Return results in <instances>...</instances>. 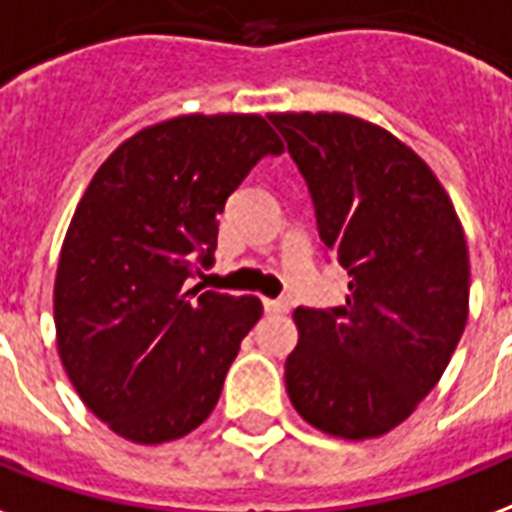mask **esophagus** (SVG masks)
I'll list each match as a JSON object with an SVG mask.
<instances>
[{
    "mask_svg": "<svg viewBox=\"0 0 512 512\" xmlns=\"http://www.w3.org/2000/svg\"><path fill=\"white\" fill-rule=\"evenodd\" d=\"M264 311L289 313V311H292V300H289V297H278V300H264Z\"/></svg>",
    "mask_w": 512,
    "mask_h": 512,
    "instance_id": "obj_1",
    "label": "esophagus"
}]
</instances>
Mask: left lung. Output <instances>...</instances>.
Listing matches in <instances>:
<instances>
[{"mask_svg": "<svg viewBox=\"0 0 512 512\" xmlns=\"http://www.w3.org/2000/svg\"><path fill=\"white\" fill-rule=\"evenodd\" d=\"M319 237L349 272L338 308H297L286 390L302 420L382 436L434 390L469 311V251L445 188L412 149L349 114H270Z\"/></svg>", "mask_w": 512, "mask_h": 512, "instance_id": "obj_1", "label": "left lung"}]
</instances>
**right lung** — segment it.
<instances>
[{
	"label": "right lung",
	"instance_id": "obj_1",
	"mask_svg": "<svg viewBox=\"0 0 512 512\" xmlns=\"http://www.w3.org/2000/svg\"><path fill=\"white\" fill-rule=\"evenodd\" d=\"M283 144L256 114H190L128 138L70 220L57 346L89 412L138 445L190 434L215 409L256 297L188 289L215 264L218 215Z\"/></svg>",
	"mask_w": 512,
	"mask_h": 512
}]
</instances>
